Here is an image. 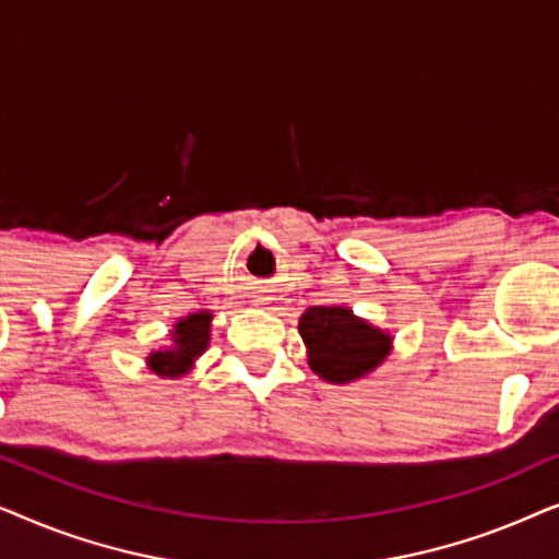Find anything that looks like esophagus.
Here are the masks:
<instances>
[{
    "instance_id": "obj_1",
    "label": "esophagus",
    "mask_w": 559,
    "mask_h": 559,
    "mask_svg": "<svg viewBox=\"0 0 559 559\" xmlns=\"http://www.w3.org/2000/svg\"><path fill=\"white\" fill-rule=\"evenodd\" d=\"M264 300H266V297H257L254 302H257V305H264Z\"/></svg>"
}]
</instances>
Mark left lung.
<instances>
[{"label":"left lung","mask_w":559,"mask_h":559,"mask_svg":"<svg viewBox=\"0 0 559 559\" xmlns=\"http://www.w3.org/2000/svg\"><path fill=\"white\" fill-rule=\"evenodd\" d=\"M297 331L308 348L312 373L328 384H350L379 369L392 354V333L358 318L346 305H316L300 316Z\"/></svg>","instance_id":"8db88e82"}]
</instances>
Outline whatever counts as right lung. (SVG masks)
<instances>
[{"label": "right lung", "instance_id": "obj_1", "mask_svg": "<svg viewBox=\"0 0 559 559\" xmlns=\"http://www.w3.org/2000/svg\"><path fill=\"white\" fill-rule=\"evenodd\" d=\"M211 310H198L173 323L170 346L147 354V369L159 379H180L195 369L198 358L209 350L211 343Z\"/></svg>", "mask_w": 559, "mask_h": 559}]
</instances>
